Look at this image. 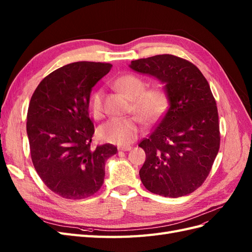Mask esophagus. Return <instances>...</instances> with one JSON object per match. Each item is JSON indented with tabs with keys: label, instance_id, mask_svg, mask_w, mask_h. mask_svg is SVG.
<instances>
[{
	"label": "esophagus",
	"instance_id": "34e87169",
	"mask_svg": "<svg viewBox=\"0 0 252 252\" xmlns=\"http://www.w3.org/2000/svg\"><path fill=\"white\" fill-rule=\"evenodd\" d=\"M131 149H132L131 146H121V147H119V150H121V151H129Z\"/></svg>",
	"mask_w": 252,
	"mask_h": 252
}]
</instances>
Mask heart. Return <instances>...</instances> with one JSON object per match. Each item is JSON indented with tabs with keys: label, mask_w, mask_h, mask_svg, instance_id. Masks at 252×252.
Listing matches in <instances>:
<instances>
[{
	"label": "heart",
	"mask_w": 252,
	"mask_h": 252,
	"mask_svg": "<svg viewBox=\"0 0 252 252\" xmlns=\"http://www.w3.org/2000/svg\"><path fill=\"white\" fill-rule=\"evenodd\" d=\"M113 84L127 97L131 98L130 109L138 113L147 123L158 121L168 108L169 97L167 91L161 86L145 88L146 81L138 74H123L114 79ZM88 107L94 119L100 120L103 118L104 93L102 89H94L90 94ZM139 117L131 116L110 119L98 127L97 134L102 140L109 143L120 145L131 143L141 131L142 120Z\"/></svg>",
	"instance_id": "b5f03b06"
}]
</instances>
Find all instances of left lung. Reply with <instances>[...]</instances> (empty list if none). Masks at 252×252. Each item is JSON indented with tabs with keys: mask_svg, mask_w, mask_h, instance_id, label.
Segmentation results:
<instances>
[{
	"mask_svg": "<svg viewBox=\"0 0 252 252\" xmlns=\"http://www.w3.org/2000/svg\"><path fill=\"white\" fill-rule=\"evenodd\" d=\"M131 69L165 84L169 106L157 128L139 144L140 169L150 192L179 197L207 179L220 149L218 107L207 80L194 64L172 55L131 61Z\"/></svg>",
	"mask_w": 252,
	"mask_h": 252,
	"instance_id": "left-lung-1",
	"label": "left lung"
}]
</instances>
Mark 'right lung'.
<instances>
[{
    "label": "right lung",
    "instance_id": "right-lung-1",
    "mask_svg": "<svg viewBox=\"0 0 252 252\" xmlns=\"http://www.w3.org/2000/svg\"><path fill=\"white\" fill-rule=\"evenodd\" d=\"M109 63L75 62L52 71L37 85L27 112L32 164L51 191L81 200L102 187L105 162L117 154L112 144L91 148L94 126L88 98Z\"/></svg>",
    "mask_w": 252,
    "mask_h": 252
}]
</instances>
